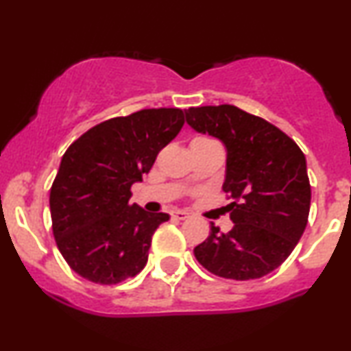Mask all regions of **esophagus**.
<instances>
[{
	"label": "esophagus",
	"mask_w": 351,
	"mask_h": 351,
	"mask_svg": "<svg viewBox=\"0 0 351 351\" xmlns=\"http://www.w3.org/2000/svg\"><path fill=\"white\" fill-rule=\"evenodd\" d=\"M171 216L173 219H176V221H184V219L189 217V213H186V210H175Z\"/></svg>",
	"instance_id": "obj_1"
}]
</instances>
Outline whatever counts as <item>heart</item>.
<instances>
[{"label": "heart", "instance_id": "b5f03b06", "mask_svg": "<svg viewBox=\"0 0 351 351\" xmlns=\"http://www.w3.org/2000/svg\"><path fill=\"white\" fill-rule=\"evenodd\" d=\"M193 142H213V138H209V137H196V138H193Z\"/></svg>", "mask_w": 351, "mask_h": 351}]
</instances>
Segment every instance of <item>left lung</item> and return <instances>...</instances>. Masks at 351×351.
I'll list each match as a JSON object with an SVG mask.
<instances>
[{"instance_id":"8db88e82","label":"left lung","mask_w":351,"mask_h":351,"mask_svg":"<svg viewBox=\"0 0 351 351\" xmlns=\"http://www.w3.org/2000/svg\"><path fill=\"white\" fill-rule=\"evenodd\" d=\"M194 130L222 141L227 149L223 193L234 227L213 223L194 256L227 280H256L291 255L307 226L311 183L306 157L289 135L232 104L189 108Z\"/></svg>"}]
</instances>
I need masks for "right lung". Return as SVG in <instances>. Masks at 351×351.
<instances>
[{
	"label": "right lung",
	"mask_w": 351,
	"mask_h": 351,
	"mask_svg": "<svg viewBox=\"0 0 351 351\" xmlns=\"http://www.w3.org/2000/svg\"><path fill=\"white\" fill-rule=\"evenodd\" d=\"M184 124L178 108L141 109L86 130L66 149L50 188L52 232L69 267L96 285L141 273L152 235L170 216L129 204L130 186Z\"/></svg>",
	"instance_id": "right-lung-1"
}]
</instances>
